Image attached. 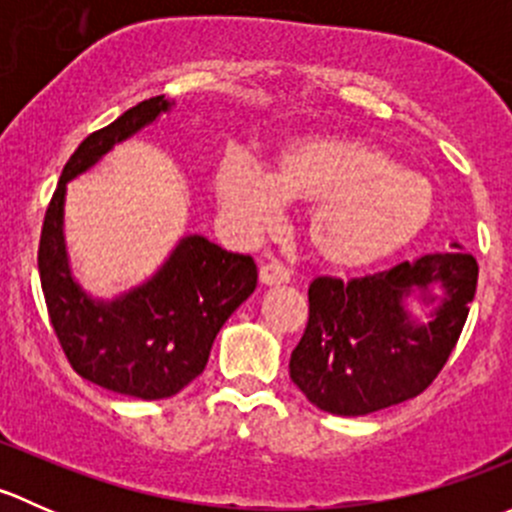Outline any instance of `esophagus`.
I'll return each instance as SVG.
<instances>
[{"instance_id":"34e87169","label":"esophagus","mask_w":512,"mask_h":512,"mask_svg":"<svg viewBox=\"0 0 512 512\" xmlns=\"http://www.w3.org/2000/svg\"><path fill=\"white\" fill-rule=\"evenodd\" d=\"M260 282L262 285L272 287V285H287L289 282V270H285L277 262H267V265L260 267Z\"/></svg>"}]
</instances>
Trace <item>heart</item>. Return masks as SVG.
Masks as SVG:
<instances>
[{"label": "heart", "instance_id": "heart-1", "mask_svg": "<svg viewBox=\"0 0 512 512\" xmlns=\"http://www.w3.org/2000/svg\"><path fill=\"white\" fill-rule=\"evenodd\" d=\"M215 198L242 235L275 227L287 203L312 205L304 240L319 265L364 272L411 245L436 213L431 180L384 148L352 136H309L277 156L275 170L230 153L215 170Z\"/></svg>", "mask_w": 512, "mask_h": 512}]
</instances>
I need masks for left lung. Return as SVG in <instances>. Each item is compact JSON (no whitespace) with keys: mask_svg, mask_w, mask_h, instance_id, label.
I'll return each instance as SVG.
<instances>
[{"mask_svg":"<svg viewBox=\"0 0 512 512\" xmlns=\"http://www.w3.org/2000/svg\"><path fill=\"white\" fill-rule=\"evenodd\" d=\"M389 272L309 285V322L289 359V376L317 409L366 416L428 389L451 356L478 285L476 257L453 242ZM438 284L441 298L430 292ZM418 291L433 303L426 325L405 309Z\"/></svg>","mask_w":512,"mask_h":512,"instance_id":"1","label":"left lung"}]
</instances>
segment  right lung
<instances>
[{
    "label": "right lung",
    "mask_w": 512,
    "mask_h": 512,
    "mask_svg": "<svg viewBox=\"0 0 512 512\" xmlns=\"http://www.w3.org/2000/svg\"><path fill=\"white\" fill-rule=\"evenodd\" d=\"M170 106L165 96L148 98L84 138L64 165L39 240L41 289L69 364L91 384L146 401L168 399L203 374L227 317L257 287L250 255L227 252L203 235L183 237L151 280L111 302L86 294L71 275L64 245L66 183Z\"/></svg>",
    "instance_id": "obj_1"
}]
</instances>
